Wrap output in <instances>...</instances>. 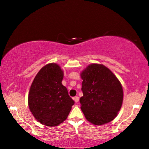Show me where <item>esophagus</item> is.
<instances>
[{
  "instance_id": "1",
  "label": "esophagus",
  "mask_w": 149,
  "mask_h": 149,
  "mask_svg": "<svg viewBox=\"0 0 149 149\" xmlns=\"http://www.w3.org/2000/svg\"><path fill=\"white\" fill-rule=\"evenodd\" d=\"M73 99L74 100V101H75V102H77L79 101V97H78V96H77L73 98Z\"/></svg>"
}]
</instances>
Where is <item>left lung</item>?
Instances as JSON below:
<instances>
[{
  "label": "left lung",
  "instance_id": "left-lung-1",
  "mask_svg": "<svg viewBox=\"0 0 149 149\" xmlns=\"http://www.w3.org/2000/svg\"><path fill=\"white\" fill-rule=\"evenodd\" d=\"M83 96L79 99L86 119L96 125L115 119L122 105L123 93L119 79L102 64H91L80 74Z\"/></svg>",
  "mask_w": 149,
  "mask_h": 149
}]
</instances>
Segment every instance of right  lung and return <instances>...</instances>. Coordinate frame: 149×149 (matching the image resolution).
<instances>
[{
    "mask_svg": "<svg viewBox=\"0 0 149 149\" xmlns=\"http://www.w3.org/2000/svg\"><path fill=\"white\" fill-rule=\"evenodd\" d=\"M63 72L56 63H49L39 71L33 79L28 95V106L40 123L57 126L70 113L74 100L62 84Z\"/></svg>",
    "mask_w": 149,
    "mask_h": 149,
    "instance_id": "obj_1",
    "label": "right lung"
}]
</instances>
